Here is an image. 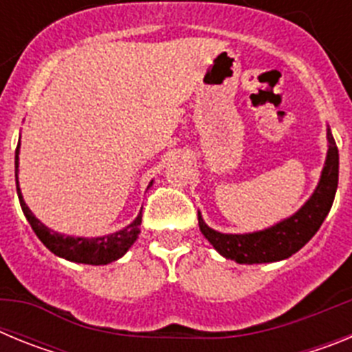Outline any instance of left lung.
<instances>
[{"instance_id": "obj_1", "label": "left lung", "mask_w": 352, "mask_h": 352, "mask_svg": "<svg viewBox=\"0 0 352 352\" xmlns=\"http://www.w3.org/2000/svg\"><path fill=\"white\" fill-rule=\"evenodd\" d=\"M337 185L338 148L328 129V155L319 185L314 190L312 197L292 217L264 231L248 234H223L208 227L203 217L199 214V229L220 256L239 264H263L287 259L309 243L312 236L319 231L326 214L331 210Z\"/></svg>"}]
</instances>
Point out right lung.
<instances>
[{
    "label": "right lung",
    "mask_w": 352,
    "mask_h": 352,
    "mask_svg": "<svg viewBox=\"0 0 352 352\" xmlns=\"http://www.w3.org/2000/svg\"><path fill=\"white\" fill-rule=\"evenodd\" d=\"M19 144L15 149V183H17V195L19 203L23 208L24 217L30 222L31 229L35 231L38 239L42 241L52 254L58 257H63L67 261H74V263H82V264H109L113 261L120 259L126 250L133 245V241L138 239L139 226L142 220V210L139 211L138 219L133 220L130 226H126L121 231L113 232L109 236H102V238H74V236H65L60 232L51 231L49 227L43 226L35 214L31 213L30 208L24 203L21 188H19V179H17V166H19Z\"/></svg>",
    "instance_id": "1"
}]
</instances>
